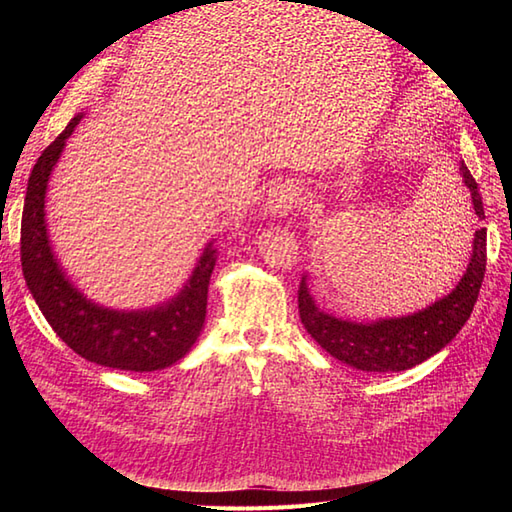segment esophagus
Listing matches in <instances>:
<instances>
[{
    "mask_svg": "<svg viewBox=\"0 0 512 512\" xmlns=\"http://www.w3.org/2000/svg\"><path fill=\"white\" fill-rule=\"evenodd\" d=\"M303 203V188L297 181L280 183L269 192L265 211L273 218H284L292 209H297Z\"/></svg>",
    "mask_w": 512,
    "mask_h": 512,
    "instance_id": "34e87169",
    "label": "esophagus"
}]
</instances>
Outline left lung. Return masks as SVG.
<instances>
[{
    "mask_svg": "<svg viewBox=\"0 0 512 512\" xmlns=\"http://www.w3.org/2000/svg\"><path fill=\"white\" fill-rule=\"evenodd\" d=\"M470 190L474 213L485 220L483 200L468 166H459ZM487 265V228H478L472 241L470 265L451 294L421 312L376 322H352L335 318L316 305L307 288V275L299 284V316L307 333L337 361L363 371H404L440 352L468 322L478 299Z\"/></svg>",
    "mask_w": 512,
    "mask_h": 512,
    "instance_id": "1",
    "label": "left lung"
}]
</instances>
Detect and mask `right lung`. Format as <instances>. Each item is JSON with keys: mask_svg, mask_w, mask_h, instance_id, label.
I'll return each instance as SVG.
<instances>
[{"mask_svg": "<svg viewBox=\"0 0 512 512\" xmlns=\"http://www.w3.org/2000/svg\"><path fill=\"white\" fill-rule=\"evenodd\" d=\"M81 119V113L70 119L66 130L42 151L29 175L21 220L25 282L51 329L83 359L126 371L164 369L185 356L203 329L209 280L218 250H213V243H209L188 284L175 299L158 307L117 312L96 305L79 288H74L51 250L44 198L53 168Z\"/></svg>", "mask_w": 512, "mask_h": 512, "instance_id": "obj_1", "label": "right lung"}]
</instances>
